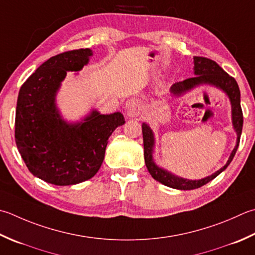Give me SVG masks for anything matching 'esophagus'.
<instances>
[{
	"mask_svg": "<svg viewBox=\"0 0 255 255\" xmlns=\"http://www.w3.org/2000/svg\"><path fill=\"white\" fill-rule=\"evenodd\" d=\"M125 111L126 114L130 117L140 116L143 111V104L139 98H130L126 102L125 105Z\"/></svg>",
	"mask_w": 255,
	"mask_h": 255,
	"instance_id": "1",
	"label": "esophagus"
}]
</instances>
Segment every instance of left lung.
Listing matches in <instances>:
<instances>
[{"mask_svg":"<svg viewBox=\"0 0 255 255\" xmlns=\"http://www.w3.org/2000/svg\"><path fill=\"white\" fill-rule=\"evenodd\" d=\"M194 74L196 76L191 78H187L182 82H178L172 85L171 93L176 96H179L182 93L188 92L189 89L198 86L200 84H211L221 88L223 92H226L227 95L230 98L231 106H232V123L233 127L236 129L238 139H237V146L234 147L233 151L230 154V158L222 167L220 170L214 172L211 176H209L201 180H187V179L179 178L174 174H171L163 169L156 166V163L152 160V149L154 144L153 133L150 127L147 124H142V137H143V154H144V163L148 169L149 173L151 177L167 187H170L173 189H179V190H193V189H198L208 182L213 180L214 178L219 176L223 170H226L227 167L230 164L232 159L236 154L239 142H240V137L242 132L243 127V113L241 108V101H240V89H239V85L236 79L230 76L228 73H226L223 69L219 66V65L212 61L210 58L201 57V56H194Z\"/></svg>","mask_w":255,"mask_h":255,"instance_id":"1","label":"left lung"}]
</instances>
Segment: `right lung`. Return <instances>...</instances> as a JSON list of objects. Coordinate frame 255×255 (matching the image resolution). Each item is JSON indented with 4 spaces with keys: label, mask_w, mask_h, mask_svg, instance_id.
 I'll use <instances>...</instances> for the list:
<instances>
[{
    "label": "right lung",
    "mask_w": 255,
    "mask_h": 255,
    "mask_svg": "<svg viewBox=\"0 0 255 255\" xmlns=\"http://www.w3.org/2000/svg\"><path fill=\"white\" fill-rule=\"evenodd\" d=\"M93 52H64L47 59L19 89L15 114V142L29 172L56 186L93 178L104 161L108 138L125 124L121 113L93 111L84 123L64 122L55 96L68 71H81Z\"/></svg>",
    "instance_id": "right-lung-1"
}]
</instances>
